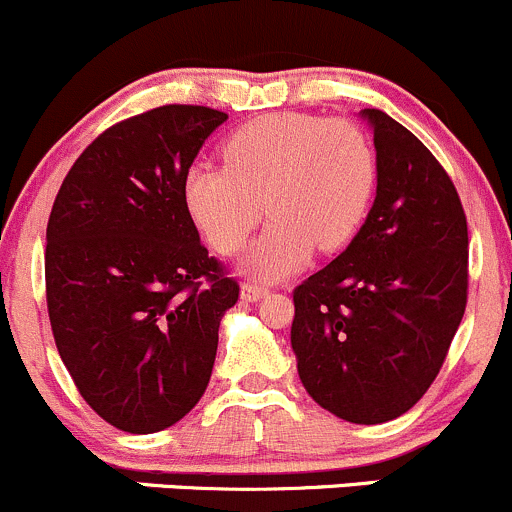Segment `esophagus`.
<instances>
[{
    "label": "esophagus",
    "mask_w": 512,
    "mask_h": 512,
    "mask_svg": "<svg viewBox=\"0 0 512 512\" xmlns=\"http://www.w3.org/2000/svg\"><path fill=\"white\" fill-rule=\"evenodd\" d=\"M266 293H268V288L261 286V283L246 281L244 286H241V298H244V301H258V298H263Z\"/></svg>",
    "instance_id": "34e87169"
}]
</instances>
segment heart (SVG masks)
Instances as JSON below:
<instances>
[{"mask_svg":"<svg viewBox=\"0 0 512 512\" xmlns=\"http://www.w3.org/2000/svg\"><path fill=\"white\" fill-rule=\"evenodd\" d=\"M224 161L189 166L186 209L216 251L236 254L266 201L273 219L244 261L261 278L298 271L313 249H343L366 221L378 184L371 136L351 119L261 116L226 139Z\"/></svg>","mask_w":512,"mask_h":512,"instance_id":"obj_1","label":"heart"}]
</instances>
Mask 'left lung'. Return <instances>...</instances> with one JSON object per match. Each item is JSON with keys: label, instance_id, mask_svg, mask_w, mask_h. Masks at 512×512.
Masks as SVG:
<instances>
[{"label": "left lung", "instance_id": "1", "mask_svg": "<svg viewBox=\"0 0 512 512\" xmlns=\"http://www.w3.org/2000/svg\"><path fill=\"white\" fill-rule=\"evenodd\" d=\"M378 189L341 256L293 288L291 346L308 396L351 423L411 411L438 376L468 301V221L428 146L381 109Z\"/></svg>", "mask_w": 512, "mask_h": 512}]
</instances>
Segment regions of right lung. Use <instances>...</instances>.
<instances>
[{
    "mask_svg": "<svg viewBox=\"0 0 512 512\" xmlns=\"http://www.w3.org/2000/svg\"><path fill=\"white\" fill-rule=\"evenodd\" d=\"M229 116L166 104L109 126L62 181L47 224L54 343L96 416L174 426L209 386L239 283L199 241L184 176Z\"/></svg>",
    "mask_w": 512,
    "mask_h": 512,
    "instance_id": "obj_1",
    "label": "right lung"
}]
</instances>
